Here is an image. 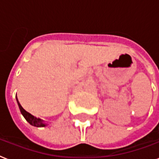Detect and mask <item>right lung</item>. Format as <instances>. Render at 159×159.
Listing matches in <instances>:
<instances>
[{
	"instance_id": "add662e5",
	"label": "right lung",
	"mask_w": 159,
	"mask_h": 159,
	"mask_svg": "<svg viewBox=\"0 0 159 159\" xmlns=\"http://www.w3.org/2000/svg\"><path fill=\"white\" fill-rule=\"evenodd\" d=\"M16 100H17V103H18V105H19V110L21 112L22 115L24 116V117L26 119V121L29 123L30 125L33 126H37V127H44V126H47V123L44 122L43 120H42L41 118H37V117H34L33 115H32L31 113H28L27 111L24 110L23 109V107L21 106V104H19V100L17 99L16 96Z\"/></svg>"
}]
</instances>
